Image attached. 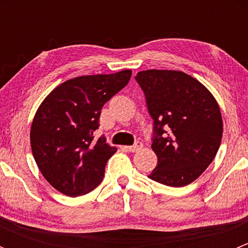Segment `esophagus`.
Masks as SVG:
<instances>
[{
  "label": "esophagus",
  "instance_id": "esophagus-1",
  "mask_svg": "<svg viewBox=\"0 0 248 248\" xmlns=\"http://www.w3.org/2000/svg\"><path fill=\"white\" fill-rule=\"evenodd\" d=\"M142 147H144V144H142L141 141H137V142H134V145H132V146H124V149H126L127 151L137 152V151H140Z\"/></svg>",
  "mask_w": 248,
  "mask_h": 248
}]
</instances>
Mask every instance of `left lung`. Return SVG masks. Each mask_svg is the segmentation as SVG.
Here are the masks:
<instances>
[{
  "instance_id": "obj_1",
  "label": "left lung",
  "mask_w": 248,
  "mask_h": 248,
  "mask_svg": "<svg viewBox=\"0 0 248 248\" xmlns=\"http://www.w3.org/2000/svg\"><path fill=\"white\" fill-rule=\"evenodd\" d=\"M136 80L154 120L151 147L158 162L149 177L166 186H187L219 149L223 122L218 104L204 85L184 72L149 69L139 72Z\"/></svg>"
}]
</instances>
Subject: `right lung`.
I'll return each mask as SVG.
<instances>
[{
    "mask_svg": "<svg viewBox=\"0 0 248 248\" xmlns=\"http://www.w3.org/2000/svg\"><path fill=\"white\" fill-rule=\"evenodd\" d=\"M129 69L78 77L57 86L41 104L31 127L34 161L54 188L69 197L86 194L104 177L116 152L103 136L94 139L104 104L131 79Z\"/></svg>",
    "mask_w": 248,
    "mask_h": 248,
    "instance_id": "right-lung-1",
    "label": "right lung"
}]
</instances>
